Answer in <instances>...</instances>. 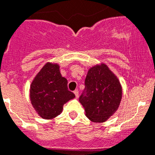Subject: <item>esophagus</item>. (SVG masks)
Listing matches in <instances>:
<instances>
[{"label":"esophagus","instance_id":"esophagus-1","mask_svg":"<svg viewBox=\"0 0 155 155\" xmlns=\"http://www.w3.org/2000/svg\"><path fill=\"white\" fill-rule=\"evenodd\" d=\"M74 94H75V96H76V98H78V97H79V91H78V90H75Z\"/></svg>","mask_w":155,"mask_h":155}]
</instances>
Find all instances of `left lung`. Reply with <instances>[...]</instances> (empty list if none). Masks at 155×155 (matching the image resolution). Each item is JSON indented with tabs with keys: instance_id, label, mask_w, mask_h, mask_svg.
<instances>
[{
	"instance_id": "8db88e82",
	"label": "left lung",
	"mask_w": 155,
	"mask_h": 155,
	"mask_svg": "<svg viewBox=\"0 0 155 155\" xmlns=\"http://www.w3.org/2000/svg\"><path fill=\"white\" fill-rule=\"evenodd\" d=\"M85 86V92L79 97L85 114L93 122H105L117 110L122 99L117 76L102 62L88 70Z\"/></svg>"
}]
</instances>
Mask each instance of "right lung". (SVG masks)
Instances as JSON below:
<instances>
[{
    "instance_id": "1",
    "label": "right lung",
    "mask_w": 155,
    "mask_h": 155,
    "mask_svg": "<svg viewBox=\"0 0 155 155\" xmlns=\"http://www.w3.org/2000/svg\"><path fill=\"white\" fill-rule=\"evenodd\" d=\"M58 63L48 62L33 79L30 100L40 117L52 120L62 112L63 105L75 94L69 91L68 81L61 75Z\"/></svg>"
}]
</instances>
